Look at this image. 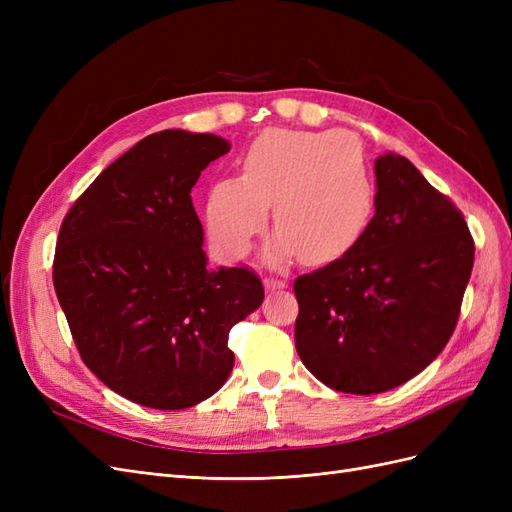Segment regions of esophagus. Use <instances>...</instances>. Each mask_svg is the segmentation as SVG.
<instances>
[{"mask_svg":"<svg viewBox=\"0 0 512 512\" xmlns=\"http://www.w3.org/2000/svg\"><path fill=\"white\" fill-rule=\"evenodd\" d=\"M265 286L269 290H277V288H286V280H277V277H267L265 280Z\"/></svg>","mask_w":512,"mask_h":512,"instance_id":"esophagus-1","label":"esophagus"}]
</instances>
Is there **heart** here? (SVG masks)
<instances>
[{
	"instance_id": "heart-1",
	"label": "heart",
	"mask_w": 512,
	"mask_h": 512,
	"mask_svg": "<svg viewBox=\"0 0 512 512\" xmlns=\"http://www.w3.org/2000/svg\"><path fill=\"white\" fill-rule=\"evenodd\" d=\"M269 265L303 256L320 265L363 237L376 203L361 147L344 132L265 130L243 156V173L213 183L207 198L209 241L222 258H241L269 220Z\"/></svg>"
}]
</instances>
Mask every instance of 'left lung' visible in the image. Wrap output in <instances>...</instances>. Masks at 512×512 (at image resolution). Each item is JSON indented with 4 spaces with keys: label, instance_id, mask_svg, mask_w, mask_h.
Instances as JSON below:
<instances>
[{
    "label": "left lung",
    "instance_id": "left-lung-1",
    "mask_svg": "<svg viewBox=\"0 0 512 512\" xmlns=\"http://www.w3.org/2000/svg\"><path fill=\"white\" fill-rule=\"evenodd\" d=\"M376 215L350 250L294 280V344L335 391L408 382L451 339L474 265L463 213L399 153L376 160Z\"/></svg>",
    "mask_w": 512,
    "mask_h": 512
}]
</instances>
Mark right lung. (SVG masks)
Instances as JSON below:
<instances>
[{"label": "right lung", "mask_w": 512, "mask_h": 512, "mask_svg": "<svg viewBox=\"0 0 512 512\" xmlns=\"http://www.w3.org/2000/svg\"><path fill=\"white\" fill-rule=\"evenodd\" d=\"M230 151L162 130L106 166L59 228L53 284L83 363L134 404H200L235 365L228 333L265 299L247 267L207 269L192 188Z\"/></svg>", "instance_id": "right-lung-1"}]
</instances>
